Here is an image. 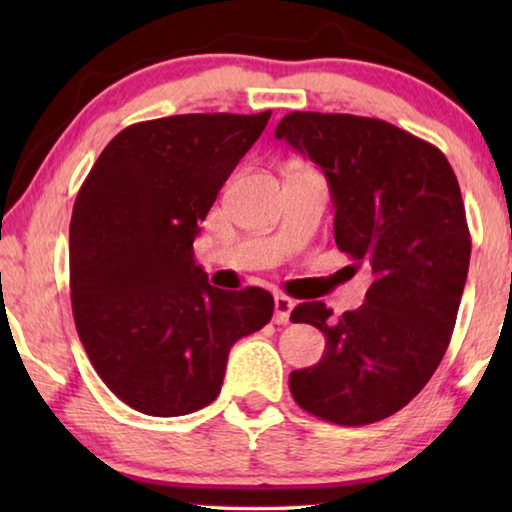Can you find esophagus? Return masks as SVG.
<instances>
[{"instance_id": "esophagus-1", "label": "esophagus", "mask_w": 512, "mask_h": 512, "mask_svg": "<svg viewBox=\"0 0 512 512\" xmlns=\"http://www.w3.org/2000/svg\"><path fill=\"white\" fill-rule=\"evenodd\" d=\"M293 307H296V303H293L289 296L277 293L275 296V324H289Z\"/></svg>"}]
</instances>
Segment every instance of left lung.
<instances>
[{
    "mask_svg": "<svg viewBox=\"0 0 512 512\" xmlns=\"http://www.w3.org/2000/svg\"><path fill=\"white\" fill-rule=\"evenodd\" d=\"M275 137L324 170L335 244L375 277L366 303L338 319L321 300L291 312L326 338L317 366L291 373V396L326 422H380L424 389L450 345L471 261L459 181L438 146L380 118L293 111Z\"/></svg>",
    "mask_w": 512,
    "mask_h": 512,
    "instance_id": "1",
    "label": "left lung"
}]
</instances>
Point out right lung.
<instances>
[{
    "label": "right lung",
    "instance_id": "obj_1",
    "mask_svg": "<svg viewBox=\"0 0 512 512\" xmlns=\"http://www.w3.org/2000/svg\"><path fill=\"white\" fill-rule=\"evenodd\" d=\"M270 114L128 125L76 195L74 324L95 373L132 410L179 417L205 408L219 396L230 347L272 319L268 291L216 289L193 261L200 221Z\"/></svg>",
    "mask_w": 512,
    "mask_h": 512
}]
</instances>
